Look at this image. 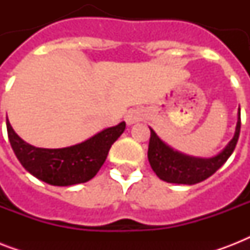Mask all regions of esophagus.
Instances as JSON below:
<instances>
[{"instance_id": "1", "label": "esophagus", "mask_w": 250, "mask_h": 250, "mask_svg": "<svg viewBox=\"0 0 250 250\" xmlns=\"http://www.w3.org/2000/svg\"><path fill=\"white\" fill-rule=\"evenodd\" d=\"M141 119H143V115H141L140 111H137V110H129L128 113L125 115V121L128 125H135L137 122H140Z\"/></svg>"}]
</instances>
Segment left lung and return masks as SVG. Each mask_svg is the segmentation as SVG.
<instances>
[{
	"instance_id": "obj_1",
	"label": "left lung",
	"mask_w": 250,
	"mask_h": 250,
	"mask_svg": "<svg viewBox=\"0 0 250 250\" xmlns=\"http://www.w3.org/2000/svg\"><path fill=\"white\" fill-rule=\"evenodd\" d=\"M240 107L237 113V123L232 140L217 156L210 158H200L183 154L165 144L157 133L150 128V140L148 148V160L153 171L161 180L175 184H197L205 180L226 164L235 150L240 135Z\"/></svg>"
}]
</instances>
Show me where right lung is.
<instances>
[{"label": "right lung", "mask_w": 250, "mask_h": 250, "mask_svg": "<svg viewBox=\"0 0 250 250\" xmlns=\"http://www.w3.org/2000/svg\"><path fill=\"white\" fill-rule=\"evenodd\" d=\"M7 136L15 156L35 178L50 186L67 187L85 183L97 174L111 145L125 129V123L102 129L80 144L60 149L36 148L18 136L6 119Z\"/></svg>", "instance_id": "right-lung-1"}]
</instances>
